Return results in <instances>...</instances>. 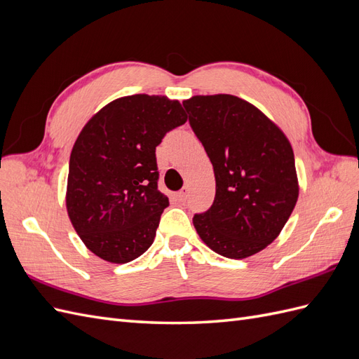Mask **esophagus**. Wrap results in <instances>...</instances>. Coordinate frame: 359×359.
Masks as SVG:
<instances>
[{
	"instance_id": "esophagus-1",
	"label": "esophagus",
	"mask_w": 359,
	"mask_h": 359,
	"mask_svg": "<svg viewBox=\"0 0 359 359\" xmlns=\"http://www.w3.org/2000/svg\"><path fill=\"white\" fill-rule=\"evenodd\" d=\"M187 198H189V189H187V187L181 189V190L177 193V199L181 201V202H184Z\"/></svg>"
}]
</instances>
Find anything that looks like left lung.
Instances as JSON below:
<instances>
[{
	"label": "left lung",
	"instance_id": "1",
	"mask_svg": "<svg viewBox=\"0 0 359 359\" xmlns=\"http://www.w3.org/2000/svg\"><path fill=\"white\" fill-rule=\"evenodd\" d=\"M182 104L215 177L214 203L193 217L196 232L224 257L253 256L280 235L298 201L289 139L236 95H193Z\"/></svg>",
	"mask_w": 359,
	"mask_h": 359
}]
</instances>
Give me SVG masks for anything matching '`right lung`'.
<instances>
[{
	"mask_svg": "<svg viewBox=\"0 0 359 359\" xmlns=\"http://www.w3.org/2000/svg\"><path fill=\"white\" fill-rule=\"evenodd\" d=\"M186 121L178 100L135 94L107 103L83 126L70 154L66 206L95 256L127 264L153 244L169 205L157 189L156 147Z\"/></svg>",
	"mask_w": 359,
	"mask_h": 359,
	"instance_id": "1",
	"label": "right lung"
}]
</instances>
